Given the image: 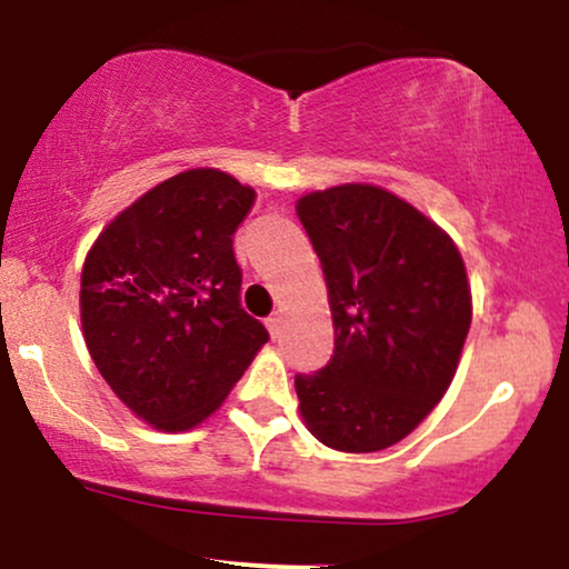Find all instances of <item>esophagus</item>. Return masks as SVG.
Returning <instances> with one entry per match:
<instances>
[{"label":"esophagus","instance_id":"34e87169","mask_svg":"<svg viewBox=\"0 0 569 569\" xmlns=\"http://www.w3.org/2000/svg\"><path fill=\"white\" fill-rule=\"evenodd\" d=\"M267 329H270V335L272 337H278L280 335V316H278V312H272V316L270 318H267Z\"/></svg>","mask_w":569,"mask_h":569}]
</instances>
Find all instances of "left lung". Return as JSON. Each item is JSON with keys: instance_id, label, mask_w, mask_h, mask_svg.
I'll return each mask as SVG.
<instances>
[{"instance_id": "obj_1", "label": "left lung", "mask_w": 569, "mask_h": 569, "mask_svg": "<svg viewBox=\"0 0 569 569\" xmlns=\"http://www.w3.org/2000/svg\"><path fill=\"white\" fill-rule=\"evenodd\" d=\"M297 217L329 286L335 356L297 375L318 441L380 452L420 426L452 382L471 329L466 264L447 232L371 184L305 194Z\"/></svg>"}]
</instances>
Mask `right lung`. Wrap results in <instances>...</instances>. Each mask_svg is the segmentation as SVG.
Segmentation results:
<instances>
[{
	"label": "right lung",
	"instance_id": "1",
	"mask_svg": "<svg viewBox=\"0 0 569 569\" xmlns=\"http://www.w3.org/2000/svg\"><path fill=\"white\" fill-rule=\"evenodd\" d=\"M253 198L213 168L184 171L126 208L84 259V342L109 388L149 426L206 420L270 339L240 305L232 251Z\"/></svg>",
	"mask_w": 569,
	"mask_h": 569
}]
</instances>
